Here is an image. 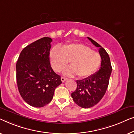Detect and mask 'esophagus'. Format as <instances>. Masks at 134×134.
I'll use <instances>...</instances> for the list:
<instances>
[{
    "instance_id": "obj_1",
    "label": "esophagus",
    "mask_w": 134,
    "mask_h": 134,
    "mask_svg": "<svg viewBox=\"0 0 134 134\" xmlns=\"http://www.w3.org/2000/svg\"><path fill=\"white\" fill-rule=\"evenodd\" d=\"M61 81H62V82H64L65 81L67 80V78H65V77L62 76L61 78Z\"/></svg>"
}]
</instances>
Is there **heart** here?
<instances>
[{
  "label": "heart",
  "instance_id": "1",
  "mask_svg": "<svg viewBox=\"0 0 134 134\" xmlns=\"http://www.w3.org/2000/svg\"><path fill=\"white\" fill-rule=\"evenodd\" d=\"M50 58L51 65L56 72L61 71L70 62L71 66L64 71V74L67 76L76 74L79 78H86L93 75L101 61L98 52L79 43L65 45L61 48L57 47L53 48Z\"/></svg>",
  "mask_w": 134,
  "mask_h": 134
}]
</instances>
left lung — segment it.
<instances>
[{"label":"left lung","instance_id":"8db88e82","mask_svg":"<svg viewBox=\"0 0 134 134\" xmlns=\"http://www.w3.org/2000/svg\"><path fill=\"white\" fill-rule=\"evenodd\" d=\"M87 38L95 47H99L101 64L97 72L83 80L76 81V89L71 93V97L74 102L82 108L93 107L102 99L108 87L112 70L110 58L105 49L92 39Z\"/></svg>","mask_w":134,"mask_h":134}]
</instances>
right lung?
Wrapping results in <instances>:
<instances>
[{
    "mask_svg": "<svg viewBox=\"0 0 134 134\" xmlns=\"http://www.w3.org/2000/svg\"><path fill=\"white\" fill-rule=\"evenodd\" d=\"M50 37H44L25 47L16 63L19 92L27 104L42 107L52 100L55 88L62 83L50 63Z\"/></svg>",
    "mask_w": 134,
    "mask_h": 134,
    "instance_id": "add662e5",
    "label": "right lung"
}]
</instances>
